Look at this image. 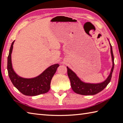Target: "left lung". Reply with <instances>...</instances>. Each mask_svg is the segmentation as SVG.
Here are the masks:
<instances>
[{
    "label": "left lung",
    "instance_id": "obj_1",
    "mask_svg": "<svg viewBox=\"0 0 123 123\" xmlns=\"http://www.w3.org/2000/svg\"><path fill=\"white\" fill-rule=\"evenodd\" d=\"M110 44H111V54L112 61V67L111 70V74L106 81L104 82L99 84H90L83 82L76 76L75 73L73 72L71 69H69L68 67H67V74H68L70 81H71L72 89L75 93L81 95H94L102 91L109 84L111 80L112 73L113 72L114 68V57L113 52H112L111 45V43Z\"/></svg>",
    "mask_w": 123,
    "mask_h": 123
}]
</instances>
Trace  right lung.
<instances>
[{
  "label": "right lung",
  "mask_w": 123,
  "mask_h": 123,
  "mask_svg": "<svg viewBox=\"0 0 123 123\" xmlns=\"http://www.w3.org/2000/svg\"><path fill=\"white\" fill-rule=\"evenodd\" d=\"M14 41L10 48L7 58V70L8 75L14 86L22 93L29 96L47 93L50 88L51 80L59 66L57 64L49 67L39 76L33 79H24L19 77L14 72L12 68L11 54Z\"/></svg>",
  "instance_id": "add662e5"
}]
</instances>
